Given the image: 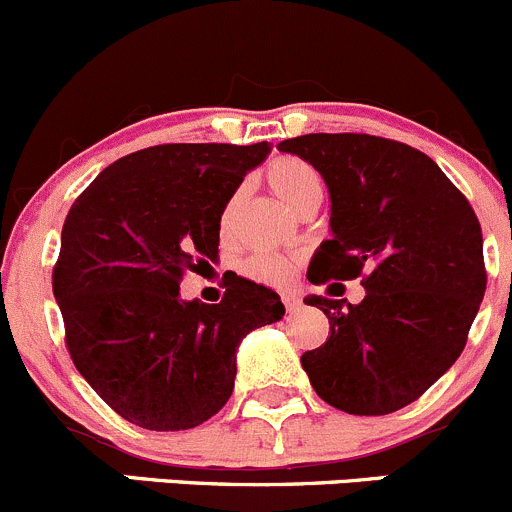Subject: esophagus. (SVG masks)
I'll use <instances>...</instances> for the list:
<instances>
[{
  "label": "esophagus",
  "instance_id": "obj_1",
  "mask_svg": "<svg viewBox=\"0 0 512 512\" xmlns=\"http://www.w3.org/2000/svg\"><path fill=\"white\" fill-rule=\"evenodd\" d=\"M282 302H285L287 312H295L300 307V297L297 295H282Z\"/></svg>",
  "mask_w": 512,
  "mask_h": 512
}]
</instances>
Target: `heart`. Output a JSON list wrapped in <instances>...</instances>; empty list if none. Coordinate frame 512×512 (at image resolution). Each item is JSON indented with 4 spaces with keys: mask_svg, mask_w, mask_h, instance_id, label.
Here are the masks:
<instances>
[{
    "mask_svg": "<svg viewBox=\"0 0 512 512\" xmlns=\"http://www.w3.org/2000/svg\"><path fill=\"white\" fill-rule=\"evenodd\" d=\"M265 180L270 190L295 212L322 200L320 172L310 162L300 160V157H277V160H272L265 170ZM235 205L237 197H230V202L222 210V230L230 227ZM242 272L250 280L260 282V285L285 287L295 277L297 262L287 255H255L242 265Z\"/></svg>",
    "mask_w": 512,
    "mask_h": 512,
    "instance_id": "1",
    "label": "heart"
}]
</instances>
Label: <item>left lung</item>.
I'll return each instance as SVG.
<instances>
[{
	"label": "left lung",
	"mask_w": 512,
	"mask_h": 512,
	"mask_svg": "<svg viewBox=\"0 0 512 512\" xmlns=\"http://www.w3.org/2000/svg\"><path fill=\"white\" fill-rule=\"evenodd\" d=\"M310 162L332 200V240L307 280H357L360 305L312 295L330 337L300 357L315 393L350 415L415 403L468 342L488 272L463 192L425 152L375 135H302L277 145ZM340 285V282H335Z\"/></svg>",
	"instance_id": "obj_1"
}]
</instances>
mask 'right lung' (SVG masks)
Masks as SVG:
<instances>
[{"label":"right lung","mask_w":512,"mask_h":512,"mask_svg":"<svg viewBox=\"0 0 512 512\" xmlns=\"http://www.w3.org/2000/svg\"><path fill=\"white\" fill-rule=\"evenodd\" d=\"M270 152L255 145H155L122 157L74 200L52 290L79 375L124 420L190 430L235 388V352L282 320L280 295L227 272L217 305L180 297L215 262L222 210Z\"/></svg>","instance_id":"right-lung-1"}]
</instances>
